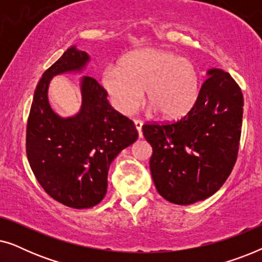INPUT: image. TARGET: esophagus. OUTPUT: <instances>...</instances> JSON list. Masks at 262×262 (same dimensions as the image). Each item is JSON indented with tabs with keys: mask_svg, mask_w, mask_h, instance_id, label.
<instances>
[{
	"mask_svg": "<svg viewBox=\"0 0 262 262\" xmlns=\"http://www.w3.org/2000/svg\"><path fill=\"white\" fill-rule=\"evenodd\" d=\"M134 121H135V126H136V128H137V131H138V136H139V138H142V137H143V134H142L143 121H142V120H138V119H135Z\"/></svg>",
	"mask_w": 262,
	"mask_h": 262,
	"instance_id": "obj_1",
	"label": "esophagus"
}]
</instances>
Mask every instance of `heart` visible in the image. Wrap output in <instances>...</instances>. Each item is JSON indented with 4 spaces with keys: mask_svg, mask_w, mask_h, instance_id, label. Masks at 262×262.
Masks as SVG:
<instances>
[{
    "mask_svg": "<svg viewBox=\"0 0 262 262\" xmlns=\"http://www.w3.org/2000/svg\"><path fill=\"white\" fill-rule=\"evenodd\" d=\"M103 85L120 112L136 110L145 91L149 108L164 118H178L194 103L199 88L198 70L191 59L162 49L128 53L119 66H110Z\"/></svg>",
    "mask_w": 262,
    "mask_h": 262,
    "instance_id": "heart-1",
    "label": "heart"
}]
</instances>
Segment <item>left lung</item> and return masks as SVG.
<instances>
[{
	"mask_svg": "<svg viewBox=\"0 0 262 262\" xmlns=\"http://www.w3.org/2000/svg\"><path fill=\"white\" fill-rule=\"evenodd\" d=\"M242 114L238 84L229 73L210 69L186 116L171 123L143 125L152 148L150 171L160 195L189 205L216 193L237 159Z\"/></svg>",
	"mask_w": 262,
	"mask_h": 262,
	"instance_id": "8db88e82",
	"label": "left lung"
}]
</instances>
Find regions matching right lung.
I'll list each match as a JSON object with an SVG mask.
<instances>
[{"instance_id": "add662e5", "label": "right lung", "mask_w": 262, "mask_h": 262, "mask_svg": "<svg viewBox=\"0 0 262 262\" xmlns=\"http://www.w3.org/2000/svg\"><path fill=\"white\" fill-rule=\"evenodd\" d=\"M87 52L75 46L42 74L35 88L26 130V154L44 191L73 209H88L107 192L110 164L138 138L134 121L110 105L107 92L92 76L81 80V110L62 118L49 103L53 76L82 71Z\"/></svg>"}]
</instances>
